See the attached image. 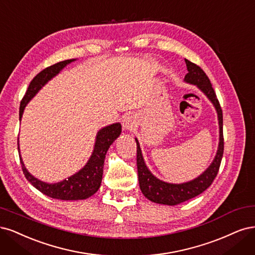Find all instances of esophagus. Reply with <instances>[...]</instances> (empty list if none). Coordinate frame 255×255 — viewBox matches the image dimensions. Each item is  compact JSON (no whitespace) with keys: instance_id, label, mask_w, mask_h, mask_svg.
Returning a JSON list of instances; mask_svg holds the SVG:
<instances>
[{"instance_id":"esophagus-1","label":"esophagus","mask_w":255,"mask_h":255,"mask_svg":"<svg viewBox=\"0 0 255 255\" xmlns=\"http://www.w3.org/2000/svg\"><path fill=\"white\" fill-rule=\"evenodd\" d=\"M134 120L132 116H127L123 120V128L125 130H131L134 127Z\"/></svg>"}]
</instances>
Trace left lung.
I'll return each mask as SVG.
<instances>
[{
    "label": "left lung",
    "mask_w": 255,
    "mask_h": 255,
    "mask_svg": "<svg viewBox=\"0 0 255 255\" xmlns=\"http://www.w3.org/2000/svg\"><path fill=\"white\" fill-rule=\"evenodd\" d=\"M187 74L184 77L186 84L194 85L209 98V101L214 106L217 112L218 125H219V143L215 158L213 159L209 167L201 175L183 183H168L164 182L151 174V171L145 164L141 147L137 138L136 142V164H137V177L139 188L147 199L160 204L176 205L194 197L200 195L214 181L224 154V133H223V110L220 108L219 102L212 88L211 81L202 69L195 63L185 59Z\"/></svg>",
    "instance_id": "obj_1"
}]
</instances>
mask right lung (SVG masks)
Masks as SVG:
<instances>
[{
  "instance_id": "right-lung-1",
  "label": "right lung",
  "mask_w": 255,
  "mask_h": 255,
  "mask_svg": "<svg viewBox=\"0 0 255 255\" xmlns=\"http://www.w3.org/2000/svg\"><path fill=\"white\" fill-rule=\"evenodd\" d=\"M75 60L76 59H69L60 61L37 74L35 78L30 81L27 91L25 95H24L23 100L21 101L19 112L20 121L22 119L24 109H25L26 105L32 100V97H35L36 94L42 89V87H44L56 75H58L68 64ZM121 132L122 125L120 123H114V124L105 126L98 130L95 137L94 149L92 151L91 157H90V159L86 163V165L71 177L56 183H46L41 181V180L32 176L26 169L20 153L18 138V150L23 174L38 191L51 197V198L60 200L87 199L89 197L94 195L98 191V188L101 187L106 153L110 148L111 144L120 136Z\"/></svg>"
}]
</instances>
